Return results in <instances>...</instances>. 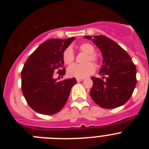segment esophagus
Returning <instances> with one entry per match:
<instances>
[{
    "label": "esophagus",
    "mask_w": 149,
    "mask_h": 149,
    "mask_svg": "<svg viewBox=\"0 0 149 149\" xmlns=\"http://www.w3.org/2000/svg\"><path fill=\"white\" fill-rule=\"evenodd\" d=\"M84 78H77V82H80V81H84Z\"/></svg>",
    "instance_id": "34e87169"
}]
</instances>
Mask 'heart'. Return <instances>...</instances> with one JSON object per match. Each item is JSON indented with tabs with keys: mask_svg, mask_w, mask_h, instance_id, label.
I'll list each match as a JSON object with an SVG mask.
<instances>
[{
	"mask_svg": "<svg viewBox=\"0 0 149 149\" xmlns=\"http://www.w3.org/2000/svg\"><path fill=\"white\" fill-rule=\"evenodd\" d=\"M79 49L80 51L87 54V56H86L84 62L86 63L85 64H73L68 67L67 73L68 76L72 77H77V78H84L87 76L90 75L95 70V67L92 63L89 62H93L94 63H98V57L94 54L95 48L93 45L90 43H83V44L79 45ZM63 60L65 64L69 65L74 60V52L71 48H67L63 53Z\"/></svg>",
	"mask_w": 149,
	"mask_h": 149,
	"instance_id": "heart-1",
	"label": "heart"
}]
</instances>
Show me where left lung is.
Wrapping results in <instances>:
<instances>
[{
    "label": "left lung",
    "instance_id": "8db88e82",
    "mask_svg": "<svg viewBox=\"0 0 149 149\" xmlns=\"http://www.w3.org/2000/svg\"><path fill=\"white\" fill-rule=\"evenodd\" d=\"M84 37L93 40L101 50L103 56V63L99 72L103 77H91L93 81L91 97L103 108L113 109L122 106L131 98L136 86V65L120 45L105 36H95L94 38L86 36Z\"/></svg>",
    "mask_w": 149,
    "mask_h": 149
}]
</instances>
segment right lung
<instances>
[{
  "instance_id": "1",
  "label": "right lung",
  "mask_w": 149,
  "mask_h": 149,
  "mask_svg": "<svg viewBox=\"0 0 149 149\" xmlns=\"http://www.w3.org/2000/svg\"><path fill=\"white\" fill-rule=\"evenodd\" d=\"M74 39H51L38 47L26 61L22 71V91L27 103L44 115L58 113L66 103L74 77L56 81L54 72L63 76V53Z\"/></svg>"
}]
</instances>
